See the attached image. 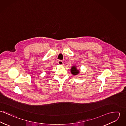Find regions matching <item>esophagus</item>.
<instances>
[{
    "label": "esophagus",
    "mask_w": 126,
    "mask_h": 126,
    "mask_svg": "<svg viewBox=\"0 0 126 126\" xmlns=\"http://www.w3.org/2000/svg\"><path fill=\"white\" fill-rule=\"evenodd\" d=\"M58 64L60 65H63V61L59 60V61H58Z\"/></svg>",
    "instance_id": "34e87169"
}]
</instances>
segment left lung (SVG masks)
Listing matches in <instances>:
<instances>
[{
    "mask_svg": "<svg viewBox=\"0 0 126 126\" xmlns=\"http://www.w3.org/2000/svg\"><path fill=\"white\" fill-rule=\"evenodd\" d=\"M70 71L73 76H76L79 74L80 72V70L78 69L76 65H73L70 69Z\"/></svg>",
    "mask_w": 126,
    "mask_h": 126,
    "instance_id": "1",
    "label": "left lung"
}]
</instances>
